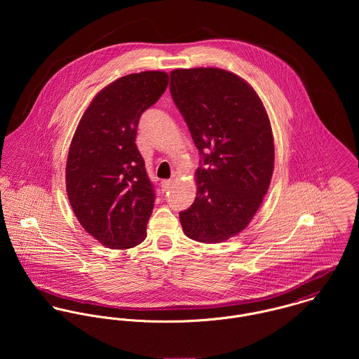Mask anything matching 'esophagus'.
<instances>
[{
    "instance_id": "34e87169",
    "label": "esophagus",
    "mask_w": 359,
    "mask_h": 359,
    "mask_svg": "<svg viewBox=\"0 0 359 359\" xmlns=\"http://www.w3.org/2000/svg\"><path fill=\"white\" fill-rule=\"evenodd\" d=\"M171 185H172V180H164V181H161V191H163V192H167V191L171 188Z\"/></svg>"
}]
</instances>
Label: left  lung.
Masks as SVG:
<instances>
[{
	"label": "left lung",
	"mask_w": 359,
	"mask_h": 359,
	"mask_svg": "<svg viewBox=\"0 0 359 359\" xmlns=\"http://www.w3.org/2000/svg\"><path fill=\"white\" fill-rule=\"evenodd\" d=\"M172 101L202 154L196 199L180 212L185 235L221 243L242 232L255 217L273 172V135L253 87L218 67L175 69Z\"/></svg>",
	"instance_id": "left-lung-1"
}]
</instances>
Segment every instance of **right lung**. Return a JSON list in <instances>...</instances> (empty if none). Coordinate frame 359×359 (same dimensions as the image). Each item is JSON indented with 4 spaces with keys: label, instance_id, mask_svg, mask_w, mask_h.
Instances as JSON below:
<instances>
[{
    "label": "right lung",
    "instance_id": "obj_1",
    "mask_svg": "<svg viewBox=\"0 0 359 359\" xmlns=\"http://www.w3.org/2000/svg\"><path fill=\"white\" fill-rule=\"evenodd\" d=\"M168 84L164 72H141L101 90L84 111L66 161V192L81 226L109 249L147 238L154 189L135 138L141 114Z\"/></svg>",
    "mask_w": 359,
    "mask_h": 359
}]
</instances>
